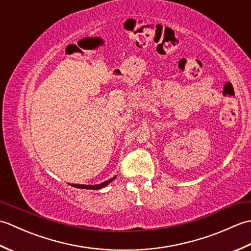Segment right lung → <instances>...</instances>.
<instances>
[{"label":"right lung","mask_w":251,"mask_h":251,"mask_svg":"<svg viewBox=\"0 0 251 251\" xmlns=\"http://www.w3.org/2000/svg\"><path fill=\"white\" fill-rule=\"evenodd\" d=\"M116 177H113L111 178L109 180L104 181V182L100 183V184H95V185H85V184H70L72 186H74V188H78V189H89V190H99L101 188H104L105 185H108L110 182H112Z\"/></svg>","instance_id":"add662e5"}]
</instances>
